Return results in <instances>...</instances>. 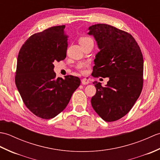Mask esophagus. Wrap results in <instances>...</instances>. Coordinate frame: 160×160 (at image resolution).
<instances>
[{
    "label": "esophagus",
    "instance_id": "esophagus-1",
    "mask_svg": "<svg viewBox=\"0 0 160 160\" xmlns=\"http://www.w3.org/2000/svg\"><path fill=\"white\" fill-rule=\"evenodd\" d=\"M81 82H82V84H87L89 83V80L87 78H82V80H81Z\"/></svg>",
    "mask_w": 160,
    "mask_h": 160
}]
</instances>
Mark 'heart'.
Instances as JSON below:
<instances>
[{
	"instance_id": "b5f03b06",
	"label": "heart",
	"mask_w": 160,
	"mask_h": 160,
	"mask_svg": "<svg viewBox=\"0 0 160 160\" xmlns=\"http://www.w3.org/2000/svg\"><path fill=\"white\" fill-rule=\"evenodd\" d=\"M92 40V39L89 38V37H82V38L80 40V42L86 41V40ZM87 66H88V64H87V63L80 64H78V65L77 66V69L79 71H80L81 72L84 73V71H85V69Z\"/></svg>"
}]
</instances>
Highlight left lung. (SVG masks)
Masks as SVG:
<instances>
[{"mask_svg":"<svg viewBox=\"0 0 160 160\" xmlns=\"http://www.w3.org/2000/svg\"><path fill=\"white\" fill-rule=\"evenodd\" d=\"M100 49L94 60L92 76L108 77L105 87L95 81L91 98L95 111L104 121H116L127 115L143 87L144 60L136 40L130 33L107 24L89 28Z\"/></svg>","mask_w":160,"mask_h":160,"instance_id":"1","label":"left lung"}]
</instances>
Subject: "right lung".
<instances>
[{
    "instance_id": "add662e5",
    "label": "right lung",
    "mask_w": 160,
    "mask_h": 160,
    "mask_svg": "<svg viewBox=\"0 0 160 160\" xmlns=\"http://www.w3.org/2000/svg\"><path fill=\"white\" fill-rule=\"evenodd\" d=\"M65 25L54 26L34 33L20 48L15 83L24 104L40 118L56 117L67 106L73 93L80 86L73 76L56 78L53 62L67 56L68 36Z\"/></svg>"
}]
</instances>
